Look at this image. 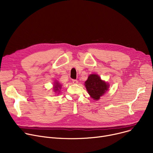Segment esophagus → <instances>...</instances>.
<instances>
[{"label":"esophagus","mask_w":153,"mask_h":153,"mask_svg":"<svg viewBox=\"0 0 153 153\" xmlns=\"http://www.w3.org/2000/svg\"><path fill=\"white\" fill-rule=\"evenodd\" d=\"M72 83L74 84H76L78 83V81L77 79H73V80H72Z\"/></svg>","instance_id":"obj_1"}]
</instances>
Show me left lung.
Here are the masks:
<instances>
[{
	"label": "left lung",
	"instance_id": "8db88e82",
	"mask_svg": "<svg viewBox=\"0 0 153 153\" xmlns=\"http://www.w3.org/2000/svg\"><path fill=\"white\" fill-rule=\"evenodd\" d=\"M87 91L94 100H99L100 96L108 90L107 83L102 81L97 74H91L85 82Z\"/></svg>",
	"mask_w": 153,
	"mask_h": 153
}]
</instances>
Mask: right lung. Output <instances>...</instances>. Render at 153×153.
I'll return each mask as SVG.
<instances>
[{
  "instance_id": "right-lung-1",
  "label": "right lung",
  "mask_w": 153,
  "mask_h": 153,
  "mask_svg": "<svg viewBox=\"0 0 153 153\" xmlns=\"http://www.w3.org/2000/svg\"><path fill=\"white\" fill-rule=\"evenodd\" d=\"M54 91L56 92L57 91H59V89H61V85L59 84L58 82H55V84L54 85Z\"/></svg>"
}]
</instances>
